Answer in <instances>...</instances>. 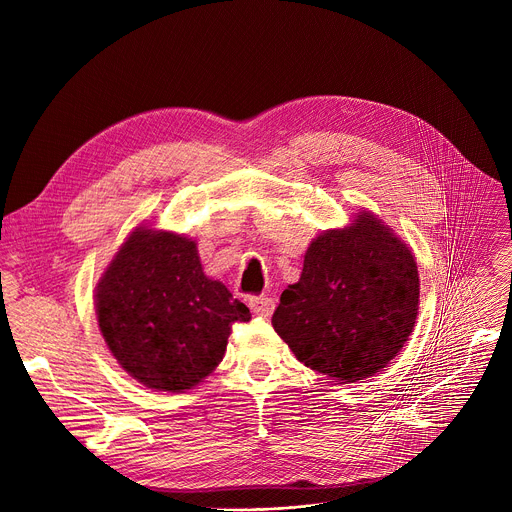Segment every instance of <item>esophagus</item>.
Masks as SVG:
<instances>
[{
  "label": "esophagus",
  "instance_id": "34e87169",
  "mask_svg": "<svg viewBox=\"0 0 512 512\" xmlns=\"http://www.w3.org/2000/svg\"><path fill=\"white\" fill-rule=\"evenodd\" d=\"M249 307H251V311L255 315L267 317V315L274 313L276 305H274V301L270 297H253V299H249Z\"/></svg>",
  "mask_w": 512,
  "mask_h": 512
}]
</instances>
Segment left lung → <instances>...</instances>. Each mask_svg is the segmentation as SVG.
Wrapping results in <instances>:
<instances>
[{"label": "left lung", "instance_id": "obj_1", "mask_svg": "<svg viewBox=\"0 0 512 512\" xmlns=\"http://www.w3.org/2000/svg\"><path fill=\"white\" fill-rule=\"evenodd\" d=\"M417 311L411 249L380 218L361 211L351 226L311 242L301 278L282 292L272 326L301 363L353 384L400 353Z\"/></svg>", "mask_w": 512, "mask_h": 512}]
</instances>
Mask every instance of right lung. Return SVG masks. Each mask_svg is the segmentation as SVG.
<instances>
[{
  "label": "right lung",
  "instance_id": "right-lung-1",
  "mask_svg": "<svg viewBox=\"0 0 512 512\" xmlns=\"http://www.w3.org/2000/svg\"><path fill=\"white\" fill-rule=\"evenodd\" d=\"M99 330L116 361L151 390L182 392L220 365L245 303L203 274L197 242L134 230L95 288Z\"/></svg>",
  "mask_w": 512,
  "mask_h": 512
}]
</instances>
